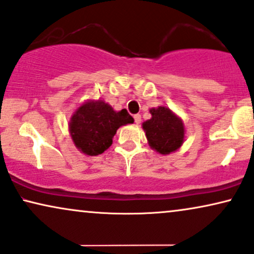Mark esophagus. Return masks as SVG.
Here are the masks:
<instances>
[{
	"mask_svg": "<svg viewBox=\"0 0 254 254\" xmlns=\"http://www.w3.org/2000/svg\"><path fill=\"white\" fill-rule=\"evenodd\" d=\"M134 121H135V124L139 125L141 123V115L140 114H135L134 115Z\"/></svg>",
	"mask_w": 254,
	"mask_h": 254,
	"instance_id": "1",
	"label": "esophagus"
}]
</instances>
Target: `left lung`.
I'll list each match as a JSON object with an SVG mask.
<instances>
[{"instance_id":"1","label":"left lung","mask_w":254,"mask_h":254,"mask_svg":"<svg viewBox=\"0 0 254 254\" xmlns=\"http://www.w3.org/2000/svg\"><path fill=\"white\" fill-rule=\"evenodd\" d=\"M150 113L151 119L142 125L150 147L163 155L179 149L184 140L182 120L163 106L153 108Z\"/></svg>"}]
</instances>
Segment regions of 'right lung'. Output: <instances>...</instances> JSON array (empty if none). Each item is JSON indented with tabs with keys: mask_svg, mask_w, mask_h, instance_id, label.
<instances>
[{
	"mask_svg": "<svg viewBox=\"0 0 254 254\" xmlns=\"http://www.w3.org/2000/svg\"><path fill=\"white\" fill-rule=\"evenodd\" d=\"M133 121L126 110L115 112L103 100L88 101L72 115L70 133L78 149L86 155H99L110 148L118 128Z\"/></svg>",
	"mask_w": 254,
	"mask_h": 254,
	"instance_id": "1",
	"label": "right lung"
}]
</instances>
